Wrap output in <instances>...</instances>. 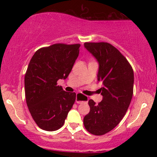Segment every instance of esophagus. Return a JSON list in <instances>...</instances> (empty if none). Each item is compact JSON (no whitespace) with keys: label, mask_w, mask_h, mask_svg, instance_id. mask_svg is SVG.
<instances>
[{"label":"esophagus","mask_w":157,"mask_h":157,"mask_svg":"<svg viewBox=\"0 0 157 157\" xmlns=\"http://www.w3.org/2000/svg\"><path fill=\"white\" fill-rule=\"evenodd\" d=\"M89 98L85 96V95L81 94L80 93H77L76 96V102L78 104L83 103L85 102H88Z\"/></svg>","instance_id":"esophagus-1"}]
</instances>
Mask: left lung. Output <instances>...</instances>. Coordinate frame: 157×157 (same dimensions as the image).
Returning a JSON list of instances; mask_svg holds the SVG:
<instances>
[{"label": "left lung", "instance_id": "8db88e82", "mask_svg": "<svg viewBox=\"0 0 157 157\" xmlns=\"http://www.w3.org/2000/svg\"><path fill=\"white\" fill-rule=\"evenodd\" d=\"M84 46L99 63L97 80L102 83V100H90V111L83 119L86 129L103 135L114 128L125 116L134 89V71L127 59L109 43H85Z\"/></svg>", "mask_w": 157, "mask_h": 157}]
</instances>
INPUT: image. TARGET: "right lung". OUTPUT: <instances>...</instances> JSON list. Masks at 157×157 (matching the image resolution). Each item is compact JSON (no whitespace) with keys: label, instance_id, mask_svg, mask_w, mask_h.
Masks as SVG:
<instances>
[{"label":"right lung","instance_id":"obj_1","mask_svg":"<svg viewBox=\"0 0 157 157\" xmlns=\"http://www.w3.org/2000/svg\"><path fill=\"white\" fill-rule=\"evenodd\" d=\"M80 46L53 44L40 48L30 60L24 79L26 104L33 120L43 130L60 128L75 103L76 94L63 91L57 82L67 78Z\"/></svg>","mask_w":157,"mask_h":157}]
</instances>
